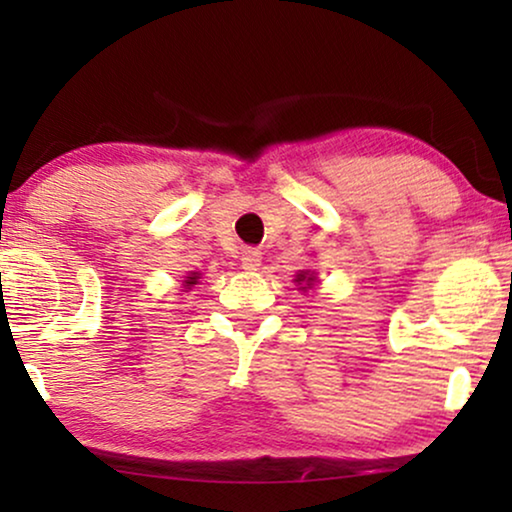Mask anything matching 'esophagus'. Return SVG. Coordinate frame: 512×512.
<instances>
[{"mask_svg": "<svg viewBox=\"0 0 512 512\" xmlns=\"http://www.w3.org/2000/svg\"><path fill=\"white\" fill-rule=\"evenodd\" d=\"M240 261H242L244 270H258V265H261V251H258V249H244Z\"/></svg>", "mask_w": 512, "mask_h": 512, "instance_id": "34e87169", "label": "esophagus"}]
</instances>
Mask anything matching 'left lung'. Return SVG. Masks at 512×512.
<instances>
[{
  "mask_svg": "<svg viewBox=\"0 0 512 512\" xmlns=\"http://www.w3.org/2000/svg\"><path fill=\"white\" fill-rule=\"evenodd\" d=\"M296 282H298V284L305 282L303 289H307V286H310V282H312V277H307V272H300V275L296 277Z\"/></svg>",
  "mask_w": 512,
  "mask_h": 512,
  "instance_id": "8db88e82",
  "label": "left lung"
}]
</instances>
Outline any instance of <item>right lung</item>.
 Wrapping results in <instances>:
<instances>
[{
  "label": "right lung",
  "instance_id": "right-lung-1",
  "mask_svg": "<svg viewBox=\"0 0 512 512\" xmlns=\"http://www.w3.org/2000/svg\"><path fill=\"white\" fill-rule=\"evenodd\" d=\"M198 272H191V277H186V286H191V284H198Z\"/></svg>",
  "mask_w": 512,
  "mask_h": 512
}]
</instances>
